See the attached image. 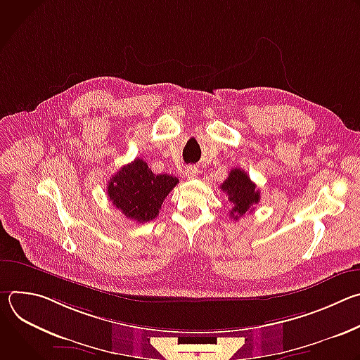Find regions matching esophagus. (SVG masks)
Returning <instances> with one entry per match:
<instances>
[{"mask_svg":"<svg viewBox=\"0 0 360 360\" xmlns=\"http://www.w3.org/2000/svg\"><path fill=\"white\" fill-rule=\"evenodd\" d=\"M198 172H199V169L196 168V167H186L185 168V176L188 178V179H195L196 176H198Z\"/></svg>","mask_w":360,"mask_h":360,"instance_id":"34e87169","label":"esophagus"}]
</instances>
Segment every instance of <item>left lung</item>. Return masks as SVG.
I'll return each mask as SVG.
<instances>
[{
    "instance_id": "1",
    "label": "left lung",
    "mask_w": 360,
    "mask_h": 360,
    "mask_svg": "<svg viewBox=\"0 0 360 360\" xmlns=\"http://www.w3.org/2000/svg\"><path fill=\"white\" fill-rule=\"evenodd\" d=\"M221 189L228 193V200L232 203L231 218L239 219L246 212L252 211L253 205L261 199L259 189L250 181L248 174L243 169L235 168L229 172L226 181L221 185Z\"/></svg>"
}]
</instances>
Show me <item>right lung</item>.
I'll use <instances>...</instances> for the list:
<instances>
[{
    "label": "right lung",
    "instance_id": "obj_1",
    "mask_svg": "<svg viewBox=\"0 0 360 360\" xmlns=\"http://www.w3.org/2000/svg\"><path fill=\"white\" fill-rule=\"evenodd\" d=\"M178 182V178L168 174L155 175L146 162L136 158L110 179L108 198L127 218L143 224L157 218Z\"/></svg>",
    "mask_w": 360,
    "mask_h": 360
}]
</instances>
